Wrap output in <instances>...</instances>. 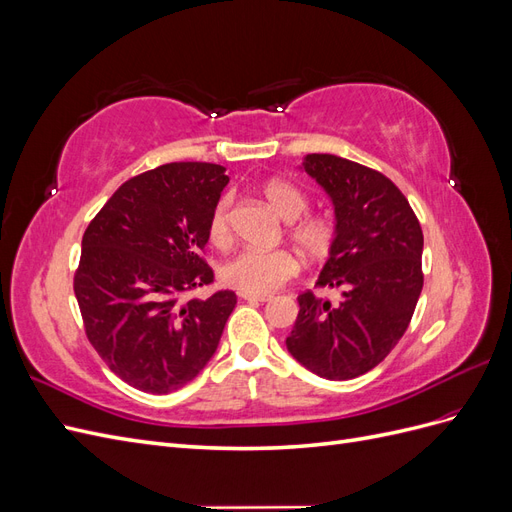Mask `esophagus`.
I'll list each match as a JSON object with an SVG mask.
<instances>
[{
  "label": "esophagus",
  "instance_id": "obj_1",
  "mask_svg": "<svg viewBox=\"0 0 512 512\" xmlns=\"http://www.w3.org/2000/svg\"><path fill=\"white\" fill-rule=\"evenodd\" d=\"M239 297L247 303H265L271 299V294H247V292H241Z\"/></svg>",
  "mask_w": 512,
  "mask_h": 512
}]
</instances>
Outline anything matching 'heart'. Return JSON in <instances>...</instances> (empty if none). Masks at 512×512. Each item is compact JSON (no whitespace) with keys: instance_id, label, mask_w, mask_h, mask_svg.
I'll list each match as a JSON object with an SVG mask.
<instances>
[{"instance_id":"b5f03b06","label":"heart","mask_w":512,"mask_h":512,"mask_svg":"<svg viewBox=\"0 0 512 512\" xmlns=\"http://www.w3.org/2000/svg\"><path fill=\"white\" fill-rule=\"evenodd\" d=\"M262 196L269 207L288 220L286 237L297 247V250L309 258L320 260L331 252V247L337 237L335 222L324 213H306L309 200L307 196L284 179H271L262 185ZM230 196H222L213 205L209 215V241L215 247H228L232 243V226H230ZM299 262L286 250L275 252H256L243 250L237 256H232L220 267L222 282L230 288L247 294H269L286 284L290 277L297 275Z\"/></svg>"}]
</instances>
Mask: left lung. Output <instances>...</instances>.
<instances>
[{"label": "left lung", "instance_id": "1", "mask_svg": "<svg viewBox=\"0 0 512 512\" xmlns=\"http://www.w3.org/2000/svg\"><path fill=\"white\" fill-rule=\"evenodd\" d=\"M303 168L335 207L337 237L316 286L342 297L303 292L286 348L320 378L352 380L382 363L408 329L423 290V230L378 170L331 153H309Z\"/></svg>", "mask_w": 512, "mask_h": 512}]
</instances>
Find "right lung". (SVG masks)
I'll list each match as a JSON object with an SVG mask.
<instances>
[{"instance_id":"1","label":"right lung","mask_w":512,"mask_h":512,"mask_svg":"<svg viewBox=\"0 0 512 512\" xmlns=\"http://www.w3.org/2000/svg\"><path fill=\"white\" fill-rule=\"evenodd\" d=\"M226 168L173 162L128 179L83 235L74 294L89 344L134 389L166 395L194 380L218 350L237 305L232 290L179 294L213 282L200 256Z\"/></svg>"}]
</instances>
